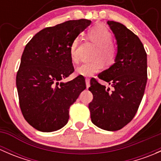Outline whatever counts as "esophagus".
<instances>
[{"mask_svg":"<svg viewBox=\"0 0 161 161\" xmlns=\"http://www.w3.org/2000/svg\"><path fill=\"white\" fill-rule=\"evenodd\" d=\"M86 88H89L90 86V79L89 78L86 79Z\"/></svg>","mask_w":161,"mask_h":161,"instance_id":"obj_1","label":"esophagus"}]
</instances>
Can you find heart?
I'll return each mask as SVG.
<instances>
[{
  "label": "heart",
  "instance_id": "heart-1",
  "mask_svg": "<svg viewBox=\"0 0 161 161\" xmlns=\"http://www.w3.org/2000/svg\"><path fill=\"white\" fill-rule=\"evenodd\" d=\"M87 38L90 41L97 45L94 50L92 59L90 62L85 63L77 69V73L82 76H91L98 72L103 68V62L107 65L114 63L117 57V49L112 43V34L105 25L97 24L87 32ZM79 38L74 39L70 46L71 60L73 63L79 62L78 47Z\"/></svg>",
  "mask_w": 161,
  "mask_h": 161
}]
</instances>
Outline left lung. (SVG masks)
I'll use <instances>...</instances> for the list:
<instances>
[{
	"mask_svg": "<svg viewBox=\"0 0 161 161\" xmlns=\"http://www.w3.org/2000/svg\"><path fill=\"white\" fill-rule=\"evenodd\" d=\"M118 44L115 63L98 75L113 90L92 78L89 88L93 96L89 104L91 121L107 131L129 124L142 101L147 82V56L139 37L119 22L108 21Z\"/></svg>",
	"mask_w": 161,
	"mask_h": 161,
	"instance_id": "1",
	"label": "left lung"
}]
</instances>
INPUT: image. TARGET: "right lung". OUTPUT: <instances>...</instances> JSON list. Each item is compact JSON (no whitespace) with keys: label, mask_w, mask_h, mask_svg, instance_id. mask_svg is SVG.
I'll return each instance as SVG.
<instances>
[{"label":"right lung","mask_w":161,"mask_h":161,"mask_svg":"<svg viewBox=\"0 0 161 161\" xmlns=\"http://www.w3.org/2000/svg\"><path fill=\"white\" fill-rule=\"evenodd\" d=\"M91 24L70 20L37 32L25 46L16 75L19 105L25 121L44 132L58 130L68 123L69 108L86 89L85 78L60 82L74 71L71 42Z\"/></svg>","instance_id":"add662e5"}]
</instances>
